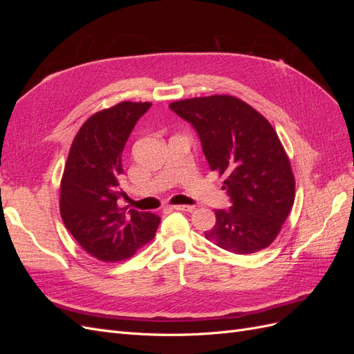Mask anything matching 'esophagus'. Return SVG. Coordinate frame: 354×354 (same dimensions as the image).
Wrapping results in <instances>:
<instances>
[{
    "instance_id": "1",
    "label": "esophagus",
    "mask_w": 354,
    "mask_h": 354,
    "mask_svg": "<svg viewBox=\"0 0 354 354\" xmlns=\"http://www.w3.org/2000/svg\"><path fill=\"white\" fill-rule=\"evenodd\" d=\"M171 208L176 209V211H186V212H192L195 209V207H192V205H174Z\"/></svg>"
}]
</instances>
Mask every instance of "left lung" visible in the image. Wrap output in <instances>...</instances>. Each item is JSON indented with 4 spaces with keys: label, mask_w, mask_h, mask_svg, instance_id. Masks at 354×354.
<instances>
[{
    "label": "left lung",
    "mask_w": 354,
    "mask_h": 354,
    "mask_svg": "<svg viewBox=\"0 0 354 354\" xmlns=\"http://www.w3.org/2000/svg\"><path fill=\"white\" fill-rule=\"evenodd\" d=\"M169 109L195 128L209 168L226 177L232 207L216 209L205 238L234 254L267 248L295 198L292 169L270 122L233 95L173 102Z\"/></svg>",
    "instance_id": "1"
}]
</instances>
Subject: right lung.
<instances>
[{
  "instance_id": "right-lung-1",
  "label": "right lung",
  "mask_w": 354,
  "mask_h": 354,
  "mask_svg": "<svg viewBox=\"0 0 354 354\" xmlns=\"http://www.w3.org/2000/svg\"><path fill=\"white\" fill-rule=\"evenodd\" d=\"M151 103L122 102L90 116L73 138L60 185V214L82 248L122 261L151 241L160 218L120 205L122 151Z\"/></svg>"
}]
</instances>
